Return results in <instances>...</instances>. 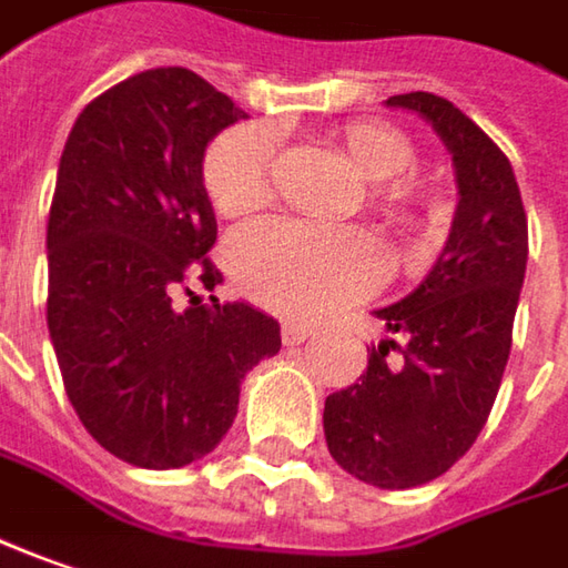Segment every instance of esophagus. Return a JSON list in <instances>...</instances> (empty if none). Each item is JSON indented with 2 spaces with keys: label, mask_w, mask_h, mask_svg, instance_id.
Here are the masks:
<instances>
[{
  "label": "esophagus",
  "mask_w": 568,
  "mask_h": 568,
  "mask_svg": "<svg viewBox=\"0 0 568 568\" xmlns=\"http://www.w3.org/2000/svg\"><path fill=\"white\" fill-rule=\"evenodd\" d=\"M308 336H311L308 324H295V321L283 324V343H285V346H298V343H305Z\"/></svg>",
  "instance_id": "1"
}]
</instances>
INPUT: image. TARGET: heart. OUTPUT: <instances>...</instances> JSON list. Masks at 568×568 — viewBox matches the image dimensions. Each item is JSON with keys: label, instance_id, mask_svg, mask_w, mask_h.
I'll use <instances>...</instances> for the list:
<instances>
[{"label": "heart", "instance_id": "obj_1", "mask_svg": "<svg viewBox=\"0 0 568 568\" xmlns=\"http://www.w3.org/2000/svg\"><path fill=\"white\" fill-rule=\"evenodd\" d=\"M346 159L382 186L378 203L394 222H413L423 200L404 178L416 164V149L404 133L382 123H353L339 133ZM276 133L241 123L215 139L203 159V184L222 215L260 210L273 193ZM229 266L237 285L266 308L292 317H317L368 295L382 280L375 244L358 232H333L295 219H263L229 241Z\"/></svg>", "mask_w": 568, "mask_h": 568}]
</instances>
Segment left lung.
Listing matches in <instances>:
<instances>
[{
	"label": "left lung",
	"mask_w": 568,
	"mask_h": 568,
	"mask_svg": "<svg viewBox=\"0 0 568 568\" xmlns=\"http://www.w3.org/2000/svg\"><path fill=\"white\" fill-rule=\"evenodd\" d=\"M387 108L429 120L452 152L460 200L429 276L375 311L402 346L393 336L372 346L358 382L327 397L324 435L356 480L409 489L442 477L486 426L511 349L528 215L506 152L452 101L409 91Z\"/></svg>",
	"instance_id": "8db88e82"
}]
</instances>
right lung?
<instances>
[{"label": "right lung", "mask_w": 568, "mask_h": 568, "mask_svg": "<svg viewBox=\"0 0 568 568\" xmlns=\"http://www.w3.org/2000/svg\"><path fill=\"white\" fill-rule=\"evenodd\" d=\"M247 113L168 65L98 94L65 139L47 222V327L62 384L113 457L171 470L232 429L244 375L280 353V324L247 302L178 308L206 257L215 212L206 145Z\"/></svg>", "instance_id": "add662e5"}]
</instances>
